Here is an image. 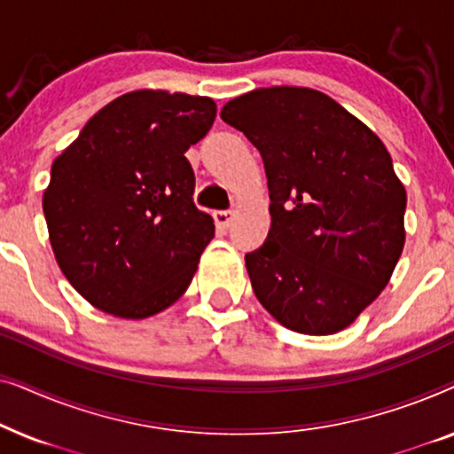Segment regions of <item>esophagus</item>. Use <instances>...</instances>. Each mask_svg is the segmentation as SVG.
<instances>
[{"mask_svg": "<svg viewBox=\"0 0 454 454\" xmlns=\"http://www.w3.org/2000/svg\"><path fill=\"white\" fill-rule=\"evenodd\" d=\"M213 219H215V225L216 227L227 229V227H231L235 215L231 213V210H219V213L213 215Z\"/></svg>", "mask_w": 454, "mask_h": 454, "instance_id": "obj_1", "label": "esophagus"}]
</instances>
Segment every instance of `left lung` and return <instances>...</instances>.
<instances>
[{
  "instance_id": "left-lung-1",
  "label": "left lung",
  "mask_w": 454,
  "mask_h": 454,
  "mask_svg": "<svg viewBox=\"0 0 454 454\" xmlns=\"http://www.w3.org/2000/svg\"><path fill=\"white\" fill-rule=\"evenodd\" d=\"M223 121L264 160L269 238L246 254L254 294L289 331H343L387 287L405 246V185L384 142L325 92L270 86Z\"/></svg>"
}]
</instances>
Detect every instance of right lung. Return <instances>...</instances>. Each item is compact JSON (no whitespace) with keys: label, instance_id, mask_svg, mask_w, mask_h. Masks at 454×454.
I'll return each mask as SVG.
<instances>
[{"label":"right lung","instance_id":"obj_1","mask_svg":"<svg viewBox=\"0 0 454 454\" xmlns=\"http://www.w3.org/2000/svg\"><path fill=\"white\" fill-rule=\"evenodd\" d=\"M215 115L210 97L132 90L97 111L53 160L43 192L49 241L90 306L145 320L185 294L215 225L194 207L184 154Z\"/></svg>","mask_w":454,"mask_h":454}]
</instances>
